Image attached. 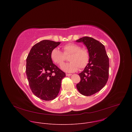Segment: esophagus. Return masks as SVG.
<instances>
[{
    "label": "esophagus",
    "mask_w": 132,
    "mask_h": 132,
    "mask_svg": "<svg viewBox=\"0 0 132 132\" xmlns=\"http://www.w3.org/2000/svg\"><path fill=\"white\" fill-rule=\"evenodd\" d=\"M66 75L67 76H71V73H66Z\"/></svg>",
    "instance_id": "esophagus-1"
}]
</instances>
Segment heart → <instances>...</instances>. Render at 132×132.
I'll return each instance as SVG.
<instances>
[{
    "instance_id": "obj_1",
    "label": "heart",
    "mask_w": 132,
    "mask_h": 132,
    "mask_svg": "<svg viewBox=\"0 0 132 132\" xmlns=\"http://www.w3.org/2000/svg\"><path fill=\"white\" fill-rule=\"evenodd\" d=\"M63 53L59 49H53L50 54L52 61L55 64L61 65L65 60V56H68L70 62L64 64L61 68L65 71L71 72L85 68L89 63L90 55L88 51L75 43H68L62 47Z\"/></svg>"
}]
</instances>
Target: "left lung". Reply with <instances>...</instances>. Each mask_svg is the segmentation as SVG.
Segmentation results:
<instances>
[{
	"label": "left lung",
	"instance_id": "left-lung-1",
	"mask_svg": "<svg viewBox=\"0 0 132 132\" xmlns=\"http://www.w3.org/2000/svg\"><path fill=\"white\" fill-rule=\"evenodd\" d=\"M76 42H82L90 55L88 64L79 73L81 80L76 87L81 95L90 96L99 91L106 85L109 78V60L104 46L92 37L85 36Z\"/></svg>",
	"mask_w": 132,
	"mask_h": 132
}]
</instances>
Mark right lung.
<instances>
[{"instance_id": "obj_1", "label": "right lung", "mask_w": 132, "mask_h": 132, "mask_svg": "<svg viewBox=\"0 0 132 132\" xmlns=\"http://www.w3.org/2000/svg\"><path fill=\"white\" fill-rule=\"evenodd\" d=\"M60 43L41 41L32 47L27 58L26 71L30 89L35 96L43 100H52L57 96L62 80L66 76L50 57L52 50Z\"/></svg>"}]
</instances>
